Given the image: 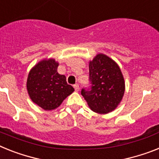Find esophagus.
<instances>
[{
  "instance_id": "1",
  "label": "esophagus",
  "mask_w": 159,
  "mask_h": 159,
  "mask_svg": "<svg viewBox=\"0 0 159 159\" xmlns=\"http://www.w3.org/2000/svg\"><path fill=\"white\" fill-rule=\"evenodd\" d=\"M73 87H74L76 91H78V90H79V86H78V84H75V85L73 86Z\"/></svg>"
}]
</instances>
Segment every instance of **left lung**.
<instances>
[{"mask_svg": "<svg viewBox=\"0 0 159 159\" xmlns=\"http://www.w3.org/2000/svg\"><path fill=\"white\" fill-rule=\"evenodd\" d=\"M90 90H82V95L93 111L107 114L120 103L125 82L119 65L111 58L99 53L89 62Z\"/></svg>", "mask_w": 159, "mask_h": 159, "instance_id": "left-lung-1", "label": "left lung"}]
</instances>
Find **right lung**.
<instances>
[{
    "mask_svg": "<svg viewBox=\"0 0 159 159\" xmlns=\"http://www.w3.org/2000/svg\"><path fill=\"white\" fill-rule=\"evenodd\" d=\"M59 63L53 58L38 62L29 72L26 89L32 102L45 111L57 108L74 91L65 75L57 72Z\"/></svg>",
    "mask_w": 159,
    "mask_h": 159,
    "instance_id": "right-lung-1",
    "label": "right lung"
}]
</instances>
